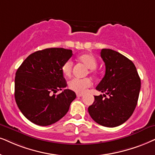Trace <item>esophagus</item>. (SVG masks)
Segmentation results:
<instances>
[{"instance_id":"obj_1","label":"esophagus","mask_w":155,"mask_h":155,"mask_svg":"<svg viewBox=\"0 0 155 155\" xmlns=\"http://www.w3.org/2000/svg\"><path fill=\"white\" fill-rule=\"evenodd\" d=\"M83 94H76V97H83Z\"/></svg>"}]
</instances>
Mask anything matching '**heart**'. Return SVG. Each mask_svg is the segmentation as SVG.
<instances>
[{"mask_svg": "<svg viewBox=\"0 0 155 155\" xmlns=\"http://www.w3.org/2000/svg\"><path fill=\"white\" fill-rule=\"evenodd\" d=\"M78 60L89 68L90 74L95 73V68L97 66V61L93 55L89 54L80 55L78 57ZM72 68H73V62L71 60L66 61L62 66V73L64 76H70L72 72ZM91 85L92 81L89 78L73 79L68 81V88L77 94H84Z\"/></svg>", "mask_w": 155, "mask_h": 155, "instance_id": "1", "label": "heart"}]
</instances>
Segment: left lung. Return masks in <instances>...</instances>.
Returning a JSON list of instances; mask_svg holds the SVG:
<instances>
[{"mask_svg":"<svg viewBox=\"0 0 155 155\" xmlns=\"http://www.w3.org/2000/svg\"><path fill=\"white\" fill-rule=\"evenodd\" d=\"M105 75L96 89L105 94L94 96L88 108L90 116L101 126L115 127L124 123L134 112L140 94L141 80L134 64L120 53L101 51ZM109 96L107 97L105 94Z\"/></svg>","mask_w":155,"mask_h":155,"instance_id":"left-lung-1","label":"left lung"}]
</instances>
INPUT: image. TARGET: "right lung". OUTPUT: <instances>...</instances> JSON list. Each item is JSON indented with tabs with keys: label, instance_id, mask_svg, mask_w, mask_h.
Here are the masks:
<instances>
[{
	"label": "right lung",
	"instance_id": "add662e5",
	"mask_svg": "<svg viewBox=\"0 0 155 155\" xmlns=\"http://www.w3.org/2000/svg\"><path fill=\"white\" fill-rule=\"evenodd\" d=\"M72 51L51 48L38 51L27 57L15 77V99L21 112L39 126L54 124L68 112L76 99L75 92L66 87L61 68L71 57Z\"/></svg>",
	"mask_w": 155,
	"mask_h": 155
}]
</instances>
